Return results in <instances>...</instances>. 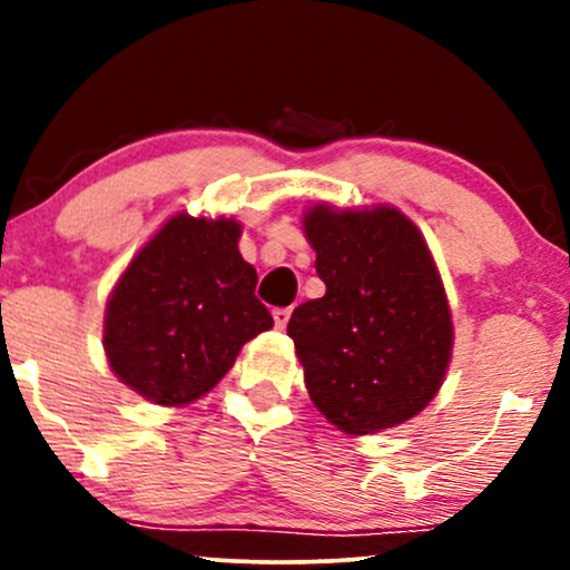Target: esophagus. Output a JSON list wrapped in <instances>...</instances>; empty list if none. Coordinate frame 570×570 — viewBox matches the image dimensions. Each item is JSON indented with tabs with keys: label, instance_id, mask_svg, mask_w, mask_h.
<instances>
[{
	"label": "esophagus",
	"instance_id": "obj_1",
	"mask_svg": "<svg viewBox=\"0 0 570 570\" xmlns=\"http://www.w3.org/2000/svg\"><path fill=\"white\" fill-rule=\"evenodd\" d=\"M289 318H292V307H276V311H273V322H276V330H286Z\"/></svg>",
	"mask_w": 570,
	"mask_h": 570
}]
</instances>
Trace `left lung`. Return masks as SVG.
<instances>
[{
  "mask_svg": "<svg viewBox=\"0 0 570 570\" xmlns=\"http://www.w3.org/2000/svg\"><path fill=\"white\" fill-rule=\"evenodd\" d=\"M303 233L324 297L294 307L311 402L348 436L410 421L440 394L453 358V313L431 248L394 206L313 203Z\"/></svg>",
  "mask_w": 570,
  "mask_h": 570,
  "instance_id": "obj_1",
  "label": "left lung"
}]
</instances>
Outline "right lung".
<instances>
[{
	"mask_svg": "<svg viewBox=\"0 0 570 570\" xmlns=\"http://www.w3.org/2000/svg\"><path fill=\"white\" fill-rule=\"evenodd\" d=\"M235 217L174 214L120 273L104 311L117 381L160 407H187L217 385L240 348L273 326L254 297Z\"/></svg>",
	"mask_w": 570,
	"mask_h": 570,
	"instance_id": "right-lung-1",
	"label": "right lung"
}]
</instances>
